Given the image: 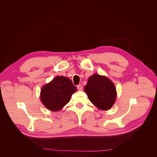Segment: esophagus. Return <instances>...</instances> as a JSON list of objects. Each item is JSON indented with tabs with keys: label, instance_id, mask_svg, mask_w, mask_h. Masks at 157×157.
Here are the masks:
<instances>
[{
	"label": "esophagus",
	"instance_id": "obj_1",
	"mask_svg": "<svg viewBox=\"0 0 157 157\" xmlns=\"http://www.w3.org/2000/svg\"><path fill=\"white\" fill-rule=\"evenodd\" d=\"M77 89H78V90H82V84H78V86H77Z\"/></svg>",
	"mask_w": 157,
	"mask_h": 157
}]
</instances>
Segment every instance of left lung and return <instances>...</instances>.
Here are the masks:
<instances>
[{
	"label": "left lung",
	"instance_id": "obj_1",
	"mask_svg": "<svg viewBox=\"0 0 157 157\" xmlns=\"http://www.w3.org/2000/svg\"><path fill=\"white\" fill-rule=\"evenodd\" d=\"M84 92L94 105L101 110L106 111L114 105L117 98L115 85L104 76L94 74L88 80Z\"/></svg>",
	"mask_w": 157,
	"mask_h": 157
}]
</instances>
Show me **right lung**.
Wrapping results in <instances>:
<instances>
[{
  "instance_id": "add662e5",
  "label": "right lung",
  "mask_w": 157,
  "mask_h": 157,
  "mask_svg": "<svg viewBox=\"0 0 157 157\" xmlns=\"http://www.w3.org/2000/svg\"><path fill=\"white\" fill-rule=\"evenodd\" d=\"M76 90L77 87L69 78L58 76L42 87L40 100L49 110L58 111L69 102L71 96Z\"/></svg>"
}]
</instances>
